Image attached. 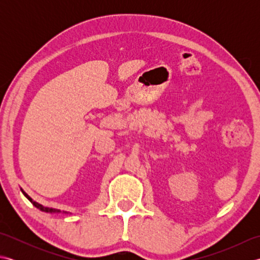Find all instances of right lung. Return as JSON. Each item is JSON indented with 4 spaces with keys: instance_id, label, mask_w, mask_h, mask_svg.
<instances>
[{
    "instance_id": "add662e5",
    "label": "right lung",
    "mask_w": 260,
    "mask_h": 260,
    "mask_svg": "<svg viewBox=\"0 0 260 260\" xmlns=\"http://www.w3.org/2000/svg\"><path fill=\"white\" fill-rule=\"evenodd\" d=\"M21 191H22V193H23V194H24V197L27 199V200H29V201H30V202H31V203L33 204V206H35L36 208H38L39 210H41V211H43V212H48V213H60V212H61V211H60V210H58V209H52V208L43 207L42 204L38 203V202H36V201H33V200H32V198L27 196V193H25L23 190L21 189ZM62 213H66V214H67L68 212H64V211H63Z\"/></svg>"
}]
</instances>
